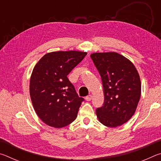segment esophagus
<instances>
[{
    "label": "esophagus",
    "instance_id": "esophagus-1",
    "mask_svg": "<svg viewBox=\"0 0 161 161\" xmlns=\"http://www.w3.org/2000/svg\"><path fill=\"white\" fill-rule=\"evenodd\" d=\"M92 99V96L91 94H89V95H88V96H86L85 97V99H86V101H87V102H89V101H91Z\"/></svg>",
    "mask_w": 161,
    "mask_h": 161
}]
</instances>
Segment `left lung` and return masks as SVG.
I'll return each mask as SVG.
<instances>
[{
    "mask_svg": "<svg viewBox=\"0 0 161 161\" xmlns=\"http://www.w3.org/2000/svg\"><path fill=\"white\" fill-rule=\"evenodd\" d=\"M102 78L104 102L96 109L100 123L117 127L126 123L137 108L141 94L139 75L129 59L115 52L91 54Z\"/></svg>",
    "mask_w": 161,
    "mask_h": 161,
    "instance_id": "obj_1",
    "label": "left lung"
}]
</instances>
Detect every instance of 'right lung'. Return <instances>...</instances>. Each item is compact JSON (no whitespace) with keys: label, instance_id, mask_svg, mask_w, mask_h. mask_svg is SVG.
<instances>
[{"label":"right lung","instance_id":"obj_1","mask_svg":"<svg viewBox=\"0 0 161 161\" xmlns=\"http://www.w3.org/2000/svg\"><path fill=\"white\" fill-rule=\"evenodd\" d=\"M85 52L45 54L32 70L30 95L35 112L48 126L62 128L77 116L84 99L79 97L67 75L86 55Z\"/></svg>","mask_w":161,"mask_h":161}]
</instances>
